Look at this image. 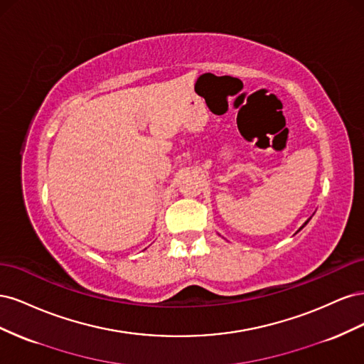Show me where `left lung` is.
I'll list each match as a JSON object with an SVG mask.
<instances>
[{
    "label": "left lung",
    "instance_id": "obj_1",
    "mask_svg": "<svg viewBox=\"0 0 364 364\" xmlns=\"http://www.w3.org/2000/svg\"><path fill=\"white\" fill-rule=\"evenodd\" d=\"M306 223H308V220H306V222H305V225H306ZM305 225H304V226H305ZM304 226H302V228H304ZM302 228H301V229H302Z\"/></svg>",
    "mask_w": 364,
    "mask_h": 364
}]
</instances>
